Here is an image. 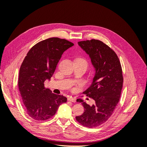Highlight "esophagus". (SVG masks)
Listing matches in <instances>:
<instances>
[{
	"mask_svg": "<svg viewBox=\"0 0 147 147\" xmlns=\"http://www.w3.org/2000/svg\"><path fill=\"white\" fill-rule=\"evenodd\" d=\"M67 100H68L69 101L72 102H76V99H75V98H74V97H68Z\"/></svg>",
	"mask_w": 147,
	"mask_h": 147,
	"instance_id": "obj_1",
	"label": "esophagus"
}]
</instances>
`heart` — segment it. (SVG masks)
<instances>
[{
  "instance_id": "b5f03b06",
  "label": "heart",
  "mask_w": 147,
  "mask_h": 147,
  "mask_svg": "<svg viewBox=\"0 0 147 147\" xmlns=\"http://www.w3.org/2000/svg\"><path fill=\"white\" fill-rule=\"evenodd\" d=\"M82 60H83V59H82ZM83 61H84V60H83Z\"/></svg>"
}]
</instances>
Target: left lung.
Segmentation results:
<instances>
[{"label": "left lung", "mask_w": 147, "mask_h": 147, "mask_svg": "<svg viewBox=\"0 0 147 147\" xmlns=\"http://www.w3.org/2000/svg\"><path fill=\"white\" fill-rule=\"evenodd\" d=\"M90 56L95 69L92 84L83 93L95 100L92 106L81 99L84 112L76 117L77 121L88 127H94L107 121L121 96L123 77L121 64L115 52L98 40L78 42Z\"/></svg>", "instance_id": "8db88e82"}]
</instances>
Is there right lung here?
I'll list each match as a JSON object with an SVG mask.
<instances>
[{
	"instance_id": "add662e5",
	"label": "right lung",
	"mask_w": 147,
	"mask_h": 147,
	"mask_svg": "<svg viewBox=\"0 0 147 147\" xmlns=\"http://www.w3.org/2000/svg\"><path fill=\"white\" fill-rule=\"evenodd\" d=\"M74 45L65 39L52 37L35 44L26 56L19 72L18 87L29 116L45 121L54 116L59 107L67 102L65 97L45 88L63 53Z\"/></svg>"
}]
</instances>
